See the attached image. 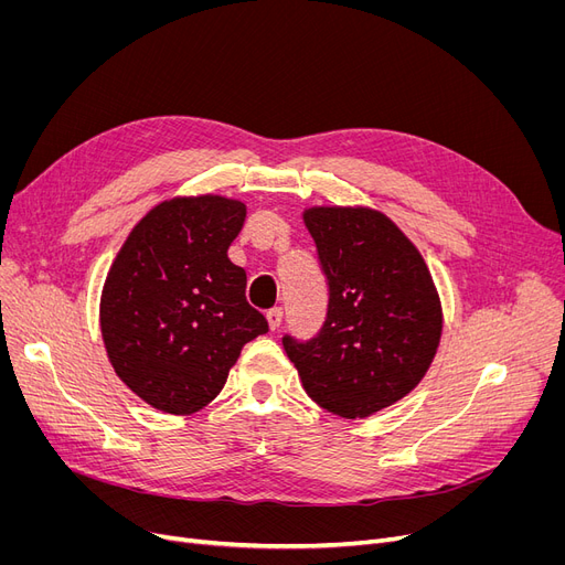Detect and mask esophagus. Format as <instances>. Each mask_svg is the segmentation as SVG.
I'll return each mask as SVG.
<instances>
[{
  "label": "esophagus",
  "instance_id": "34e87169",
  "mask_svg": "<svg viewBox=\"0 0 565 565\" xmlns=\"http://www.w3.org/2000/svg\"><path fill=\"white\" fill-rule=\"evenodd\" d=\"M265 318H267V324H270V330H279V324L284 320V309L281 307H273L270 311L265 313Z\"/></svg>",
  "mask_w": 565,
  "mask_h": 565
}]
</instances>
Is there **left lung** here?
Masks as SVG:
<instances>
[{"mask_svg": "<svg viewBox=\"0 0 565 565\" xmlns=\"http://www.w3.org/2000/svg\"><path fill=\"white\" fill-rule=\"evenodd\" d=\"M305 224L328 279V316L316 337L281 343L322 409L362 419L426 375L441 334L437 290L419 249L382 213L309 207Z\"/></svg>", "mask_w": 565, "mask_h": 565, "instance_id": "left-lung-1", "label": "left lung"}]
</instances>
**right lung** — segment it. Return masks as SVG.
<instances>
[{"label": "right lung", "instance_id": "obj_1", "mask_svg": "<svg viewBox=\"0 0 565 565\" xmlns=\"http://www.w3.org/2000/svg\"><path fill=\"white\" fill-rule=\"evenodd\" d=\"M247 207L224 196L156 205L128 235L103 288L100 330L128 387L169 414H192L224 387L267 320L245 298L228 247Z\"/></svg>", "mask_w": 565, "mask_h": 565}]
</instances>
